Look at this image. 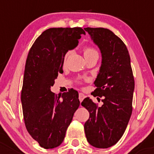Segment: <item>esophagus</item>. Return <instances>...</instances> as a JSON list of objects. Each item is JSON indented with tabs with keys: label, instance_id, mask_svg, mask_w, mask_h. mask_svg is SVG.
<instances>
[{
	"label": "esophagus",
	"instance_id": "obj_1",
	"mask_svg": "<svg viewBox=\"0 0 154 154\" xmlns=\"http://www.w3.org/2000/svg\"><path fill=\"white\" fill-rule=\"evenodd\" d=\"M85 95L83 94V93H79V100H80V102H82L84 99Z\"/></svg>",
	"mask_w": 154,
	"mask_h": 154
}]
</instances>
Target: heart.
<instances>
[{
	"label": "heart",
	"instance_id": "1",
	"mask_svg": "<svg viewBox=\"0 0 154 154\" xmlns=\"http://www.w3.org/2000/svg\"><path fill=\"white\" fill-rule=\"evenodd\" d=\"M71 51H68L66 53V54H65L64 59H63V63H64V65L66 64V62H67V60L68 57L70 56V54H71ZM83 54H84V57L85 58H86V57H90V56L94 55V54H97V52L94 48L87 46V47H85L84 49H83Z\"/></svg>",
	"mask_w": 154,
	"mask_h": 154
}]
</instances>
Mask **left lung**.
Returning <instances> with one entry per match:
<instances>
[{
    "mask_svg": "<svg viewBox=\"0 0 154 154\" xmlns=\"http://www.w3.org/2000/svg\"><path fill=\"white\" fill-rule=\"evenodd\" d=\"M84 29L101 52V66L94 83L97 88L91 94L102 97L103 103L98 106L89 97L81 103L89 112L85 133L91 145L108 148L123 136L133 111L135 83L130 57L123 41L111 30L102 27Z\"/></svg>",
    "mask_w": 154,
    "mask_h": 154,
    "instance_id": "left-lung-1",
    "label": "left lung"
}]
</instances>
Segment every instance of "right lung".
Wrapping results in <instances>:
<instances>
[{"instance_id": "1", "label": "right lung", "mask_w": 154, "mask_h": 154, "mask_svg": "<svg viewBox=\"0 0 154 154\" xmlns=\"http://www.w3.org/2000/svg\"><path fill=\"white\" fill-rule=\"evenodd\" d=\"M81 27L45 30L34 42L27 55L21 90L26 128L42 147L51 149L63 142L68 127L80 106L73 88L57 96L51 91L59 73H63L66 53L78 45Z\"/></svg>"}]
</instances>
